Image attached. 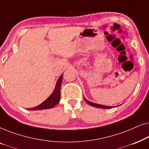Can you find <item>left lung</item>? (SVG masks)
<instances>
[{"label": "left lung", "instance_id": "obj_1", "mask_svg": "<svg viewBox=\"0 0 149 149\" xmlns=\"http://www.w3.org/2000/svg\"><path fill=\"white\" fill-rule=\"evenodd\" d=\"M84 100H85V102L89 104L90 106H92V107H96V108H100V109H111V108H113V107H107V106H105V105H102V104H96V103H93V102H91L87 100L84 97Z\"/></svg>", "mask_w": 149, "mask_h": 149}]
</instances>
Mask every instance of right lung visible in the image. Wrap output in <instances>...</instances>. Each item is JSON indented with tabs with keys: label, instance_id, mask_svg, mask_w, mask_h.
<instances>
[{
	"label": "right lung",
	"instance_id": "right-lung-1",
	"mask_svg": "<svg viewBox=\"0 0 149 149\" xmlns=\"http://www.w3.org/2000/svg\"><path fill=\"white\" fill-rule=\"evenodd\" d=\"M63 79V74L59 77L58 81H57L56 87L54 91L52 94L45 100L43 102H42L40 104L38 105L37 107L28 109V111H40V110L52 109L55 106H56L59 103L60 100V89L62 82Z\"/></svg>",
	"mask_w": 149,
	"mask_h": 149
}]
</instances>
